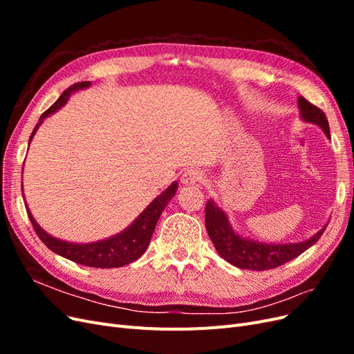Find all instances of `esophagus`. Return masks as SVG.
Wrapping results in <instances>:
<instances>
[{"label":"esophagus","instance_id":"esophagus-1","mask_svg":"<svg viewBox=\"0 0 354 354\" xmlns=\"http://www.w3.org/2000/svg\"><path fill=\"white\" fill-rule=\"evenodd\" d=\"M202 180V173L196 168H189L186 169L183 176H181V185L183 186H192L196 185Z\"/></svg>","mask_w":354,"mask_h":354}]
</instances>
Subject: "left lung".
I'll use <instances>...</instances> for the list:
<instances>
[{"mask_svg":"<svg viewBox=\"0 0 354 354\" xmlns=\"http://www.w3.org/2000/svg\"><path fill=\"white\" fill-rule=\"evenodd\" d=\"M298 108L299 118L304 122L315 124L328 138L329 134V124L325 113L316 108L315 104L307 102L304 97H298ZM205 226L208 236L216 246L217 252L221 259L227 263L239 267L245 270H269L279 267L288 261L294 260L295 257L303 254L310 246L315 245L319 238L322 236L328 224L315 233L312 238L299 242H288V243H272V242H260L251 238L242 236L232 227L227 214L224 212L216 202L209 199L205 207Z\"/></svg>","mask_w":354,"mask_h":354,"instance_id":"8db88e82","label":"left lung"}]
</instances>
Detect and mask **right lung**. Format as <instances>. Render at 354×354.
<instances>
[{
  "instance_id": "add662e5",
  "label": "right lung",
  "mask_w": 354,
  "mask_h": 354,
  "mask_svg": "<svg viewBox=\"0 0 354 354\" xmlns=\"http://www.w3.org/2000/svg\"><path fill=\"white\" fill-rule=\"evenodd\" d=\"M90 85H91L90 81L77 82L63 93L57 99V102L39 116V121L29 137V145L32 138H34L39 125L44 122L46 118L56 113L60 108H63V106L68 103L71 94L84 88H88ZM177 187H178L177 181L171 183L162 194L156 196L151 203H149L140 216H138L130 226L125 227L122 232L116 233L113 236H109L106 239L88 242V243L68 242V241L55 238L35 221L34 216H32L29 211L26 201H25V205H26V211L30 218L32 226H34L38 238L46 243L48 250L62 257H65V259L73 263H78L82 266L99 267V269H113V267H122L125 264H130L140 259V257L145 254V251L149 246V242L152 239V234L160 214H162L164 208L168 205V202L174 198ZM22 194H24V186H22ZM24 199H25V194H24Z\"/></svg>"
}]
</instances>
